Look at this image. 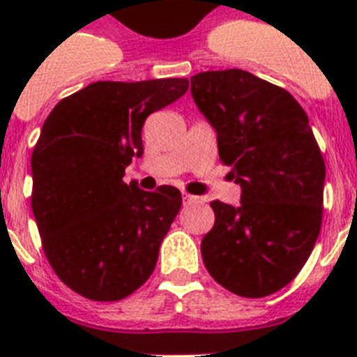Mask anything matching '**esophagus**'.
Segmentation results:
<instances>
[{
    "label": "esophagus",
    "mask_w": 357,
    "mask_h": 357,
    "mask_svg": "<svg viewBox=\"0 0 357 357\" xmlns=\"http://www.w3.org/2000/svg\"><path fill=\"white\" fill-rule=\"evenodd\" d=\"M181 200H183V206H190V204H196L200 198L195 195H189V192H183V195H181Z\"/></svg>",
    "instance_id": "esophagus-1"
}]
</instances>
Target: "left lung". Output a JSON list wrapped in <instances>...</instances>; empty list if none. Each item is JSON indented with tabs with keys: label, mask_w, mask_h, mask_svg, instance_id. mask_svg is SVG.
I'll list each match as a JSON object with an SVG mask.
<instances>
[{
	"label": "left lung",
	"mask_w": 357,
	"mask_h": 357,
	"mask_svg": "<svg viewBox=\"0 0 357 357\" xmlns=\"http://www.w3.org/2000/svg\"><path fill=\"white\" fill-rule=\"evenodd\" d=\"M190 94L241 185L237 207L211 202L206 268L238 296H268L302 271L321 234L326 167L307 114L285 89L237 68L192 75Z\"/></svg>",
	"instance_id": "8db88e82"
}]
</instances>
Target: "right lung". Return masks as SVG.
<instances>
[{
	"instance_id": "1",
	"label": "right lung",
	"mask_w": 357,
	"mask_h": 357,
	"mask_svg": "<svg viewBox=\"0 0 357 357\" xmlns=\"http://www.w3.org/2000/svg\"><path fill=\"white\" fill-rule=\"evenodd\" d=\"M187 89L176 77L96 81L61 100L42 126L31 207L50 265L85 298H126L155 268L181 192L170 185L146 192L122 178L144 151V120Z\"/></svg>"
}]
</instances>
